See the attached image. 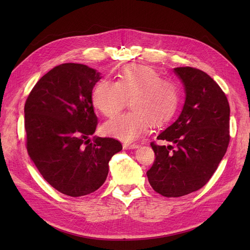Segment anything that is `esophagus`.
<instances>
[{"instance_id":"obj_1","label":"esophagus","mask_w":250,"mask_h":250,"mask_svg":"<svg viewBox=\"0 0 250 250\" xmlns=\"http://www.w3.org/2000/svg\"><path fill=\"white\" fill-rule=\"evenodd\" d=\"M123 148L126 149V150H129V149H137L139 148V145H137V144H124L123 145Z\"/></svg>"}]
</instances>
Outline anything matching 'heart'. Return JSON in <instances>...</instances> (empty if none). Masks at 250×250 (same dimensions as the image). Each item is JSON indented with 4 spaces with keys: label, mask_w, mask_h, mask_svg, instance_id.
I'll list each match as a JSON object with an SVG mask.
<instances>
[{
    "label": "heart",
    "mask_w": 250,
    "mask_h": 250,
    "mask_svg": "<svg viewBox=\"0 0 250 250\" xmlns=\"http://www.w3.org/2000/svg\"><path fill=\"white\" fill-rule=\"evenodd\" d=\"M129 99L130 111L103 126L109 137L133 142L145 135L151 124L162 126L173 118L178 108L180 90L175 81L161 78L149 66L127 64L117 75L116 82L102 80L93 89L92 101L105 117H113Z\"/></svg>",
    "instance_id": "b5f03b06"
}]
</instances>
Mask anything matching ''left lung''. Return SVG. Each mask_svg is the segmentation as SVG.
I'll use <instances>...</instances> for the list:
<instances>
[{
  "label": "left lung",
  "mask_w": 250,
  "mask_h": 250,
  "mask_svg": "<svg viewBox=\"0 0 250 250\" xmlns=\"http://www.w3.org/2000/svg\"><path fill=\"white\" fill-rule=\"evenodd\" d=\"M186 99L177 120L158 134L168 146L151 143L155 153L147 172L153 190L165 197H180L206 185L217 170L229 143V104L207 73L191 66L175 67Z\"/></svg>",
  "instance_id": "obj_1"
}]
</instances>
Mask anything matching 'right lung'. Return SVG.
Returning <instances> with one entry per match:
<instances>
[{
	"instance_id": "add662e5",
	"label": "right lung",
	"mask_w": 250,
	"mask_h": 250,
	"mask_svg": "<svg viewBox=\"0 0 250 250\" xmlns=\"http://www.w3.org/2000/svg\"><path fill=\"white\" fill-rule=\"evenodd\" d=\"M101 78L85 64H60L37 81L25 104L30 158L53 188L72 197L98 190L122 150L115 139L90 140L98 123L92 93Z\"/></svg>"
}]
</instances>
